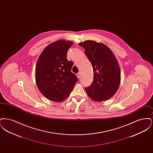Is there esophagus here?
Masks as SVG:
<instances>
[{"label":"esophagus","instance_id":"obj_1","mask_svg":"<svg viewBox=\"0 0 153 153\" xmlns=\"http://www.w3.org/2000/svg\"><path fill=\"white\" fill-rule=\"evenodd\" d=\"M76 76H77V77L78 79H80V77H81V73L79 72V73H77V74H76Z\"/></svg>","mask_w":153,"mask_h":153}]
</instances>
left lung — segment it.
<instances>
[{
    "instance_id": "obj_1",
    "label": "left lung",
    "mask_w": 153,
    "mask_h": 153,
    "mask_svg": "<svg viewBox=\"0 0 153 153\" xmlns=\"http://www.w3.org/2000/svg\"><path fill=\"white\" fill-rule=\"evenodd\" d=\"M85 49L94 71L92 84L85 88L88 96L93 100L109 99L117 92L120 83V71L117 58L109 48L94 41L79 44Z\"/></svg>"
}]
</instances>
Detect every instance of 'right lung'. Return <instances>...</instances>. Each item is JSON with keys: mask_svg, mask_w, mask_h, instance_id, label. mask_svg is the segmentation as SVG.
Returning a JSON list of instances; mask_svg holds the SVG:
<instances>
[{"mask_svg": "<svg viewBox=\"0 0 153 153\" xmlns=\"http://www.w3.org/2000/svg\"><path fill=\"white\" fill-rule=\"evenodd\" d=\"M71 41L58 40L47 46L39 56L36 67V85L48 99L64 101L69 96L78 79L71 72L73 63L66 58Z\"/></svg>", "mask_w": 153, "mask_h": 153, "instance_id": "right-lung-1", "label": "right lung"}]
</instances>
